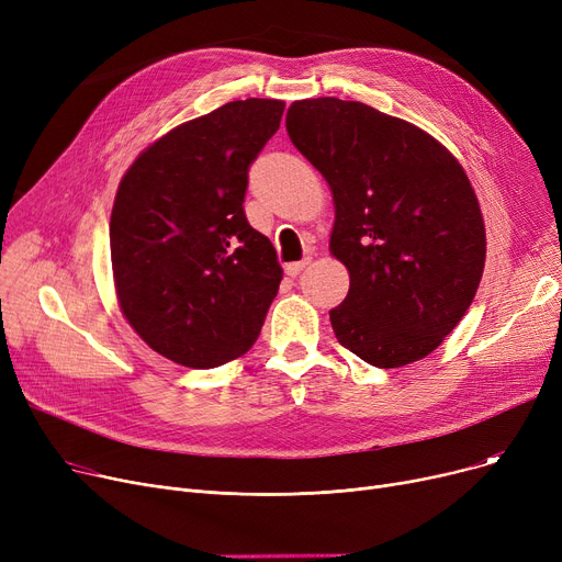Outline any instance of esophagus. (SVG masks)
I'll return each mask as SVG.
<instances>
[{
    "instance_id": "obj_1",
    "label": "esophagus",
    "mask_w": 562,
    "mask_h": 562,
    "mask_svg": "<svg viewBox=\"0 0 562 562\" xmlns=\"http://www.w3.org/2000/svg\"><path fill=\"white\" fill-rule=\"evenodd\" d=\"M307 263H310V257H305V259H301V261H291V263L284 266V273H286L289 278H299Z\"/></svg>"
}]
</instances>
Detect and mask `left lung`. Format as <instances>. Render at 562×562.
Listing matches in <instances>:
<instances>
[{
  "label": "left lung",
  "mask_w": 562,
  "mask_h": 562,
  "mask_svg": "<svg viewBox=\"0 0 562 562\" xmlns=\"http://www.w3.org/2000/svg\"><path fill=\"white\" fill-rule=\"evenodd\" d=\"M286 132L335 200L330 250L350 273L330 310L335 337L378 369L430 356L485 266L483 214L462 166L424 130L362 102H293Z\"/></svg>",
  "instance_id": "left-lung-1"
}]
</instances>
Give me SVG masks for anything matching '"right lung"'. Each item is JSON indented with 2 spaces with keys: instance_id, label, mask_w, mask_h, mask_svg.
I'll return each mask as SVG.
<instances>
[{
  "instance_id": "right-lung-1",
  "label": "right lung",
  "mask_w": 562,
  "mask_h": 562,
  "mask_svg": "<svg viewBox=\"0 0 562 562\" xmlns=\"http://www.w3.org/2000/svg\"><path fill=\"white\" fill-rule=\"evenodd\" d=\"M280 100H236L175 127L130 166L109 239L117 303L138 337L191 369L241 358L278 296L282 266L250 227L248 168Z\"/></svg>"
}]
</instances>
